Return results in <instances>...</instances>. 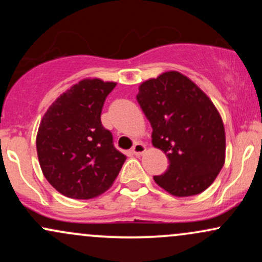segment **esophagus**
Returning a JSON list of instances; mask_svg holds the SVG:
<instances>
[{
  "label": "esophagus",
  "instance_id": "34e87169",
  "mask_svg": "<svg viewBox=\"0 0 262 262\" xmlns=\"http://www.w3.org/2000/svg\"><path fill=\"white\" fill-rule=\"evenodd\" d=\"M132 151H133L134 155H141L144 151H145V145L141 143H135L132 148Z\"/></svg>",
  "mask_w": 262,
  "mask_h": 262
}]
</instances>
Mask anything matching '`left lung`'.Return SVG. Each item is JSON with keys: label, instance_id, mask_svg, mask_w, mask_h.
I'll return each instance as SVG.
<instances>
[{"label": "left lung", "instance_id": "obj_1", "mask_svg": "<svg viewBox=\"0 0 262 262\" xmlns=\"http://www.w3.org/2000/svg\"><path fill=\"white\" fill-rule=\"evenodd\" d=\"M138 103L152 128V145L169 167L155 182L177 197L194 196L212 185L225 159L224 125L200 87L177 71L141 83Z\"/></svg>", "mask_w": 262, "mask_h": 262}]
</instances>
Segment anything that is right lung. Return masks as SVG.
<instances>
[{
	"label": "right lung",
	"mask_w": 262,
	"mask_h": 262,
	"mask_svg": "<svg viewBox=\"0 0 262 262\" xmlns=\"http://www.w3.org/2000/svg\"><path fill=\"white\" fill-rule=\"evenodd\" d=\"M116 86L82 80L56 100L41 119L37 135L39 164L56 191L75 200L103 193L118 176L125 155L114 148L101 113Z\"/></svg>",
	"instance_id": "1"
}]
</instances>
